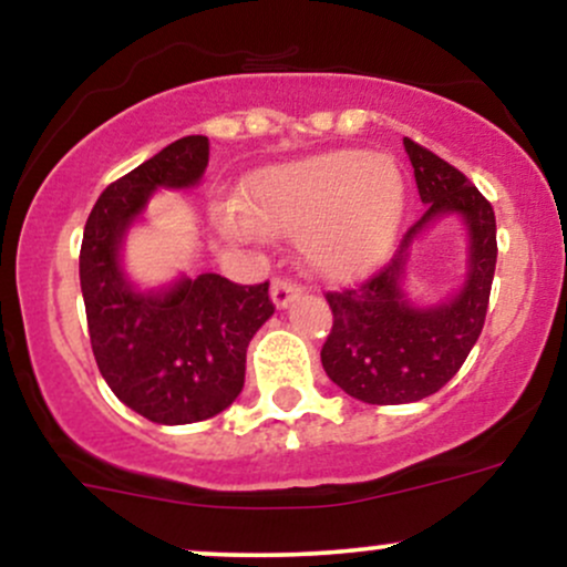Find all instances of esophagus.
Wrapping results in <instances>:
<instances>
[{"label": "esophagus", "instance_id": "esophagus-1", "mask_svg": "<svg viewBox=\"0 0 567 567\" xmlns=\"http://www.w3.org/2000/svg\"><path fill=\"white\" fill-rule=\"evenodd\" d=\"M301 285L292 282V279H285V277H275V282H271V301H275L277 309H285L292 298L301 296Z\"/></svg>", "mask_w": 567, "mask_h": 567}]
</instances>
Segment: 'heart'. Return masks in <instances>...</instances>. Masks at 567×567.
Segmentation results:
<instances>
[{"label":"heart","instance_id":"b5f03b06","mask_svg":"<svg viewBox=\"0 0 567 567\" xmlns=\"http://www.w3.org/2000/svg\"><path fill=\"white\" fill-rule=\"evenodd\" d=\"M239 207L245 231L298 234L311 269L354 279L386 258L405 207V178L386 154L341 148L258 171Z\"/></svg>","mask_w":567,"mask_h":567}]
</instances>
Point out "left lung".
I'll use <instances>...</instances> for the list:
<instances>
[{"label": "left lung", "mask_w": 567, "mask_h": 567, "mask_svg": "<svg viewBox=\"0 0 567 567\" xmlns=\"http://www.w3.org/2000/svg\"><path fill=\"white\" fill-rule=\"evenodd\" d=\"M415 186L426 205L394 258L357 288L328 292L333 328L320 351L336 386L368 405H405L440 392L483 333L493 271L496 216L477 186L437 154L405 138ZM442 215H461L471 231L465 288L440 307H415L401 290L412 239Z\"/></svg>", "instance_id": "left-lung-1"}]
</instances>
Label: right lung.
Returning a JSON list of instances; mask_svg holds the SVG:
<instances>
[{
    "mask_svg": "<svg viewBox=\"0 0 567 567\" xmlns=\"http://www.w3.org/2000/svg\"><path fill=\"white\" fill-rule=\"evenodd\" d=\"M207 157L205 135H186L106 186L84 224L80 250L97 370L130 410L165 426L213 419L237 400L247 343L275 315L269 282L199 275L141 292L122 271V239L152 194L197 186Z\"/></svg>",
    "mask_w": 567,
    "mask_h": 567,
    "instance_id": "right-lung-1",
    "label": "right lung"
}]
</instances>
